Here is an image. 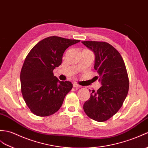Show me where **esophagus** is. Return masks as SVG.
Wrapping results in <instances>:
<instances>
[{
	"label": "esophagus",
	"instance_id": "obj_1",
	"mask_svg": "<svg viewBox=\"0 0 148 148\" xmlns=\"http://www.w3.org/2000/svg\"><path fill=\"white\" fill-rule=\"evenodd\" d=\"M73 86L74 88H81V87L80 85H79L78 84H77L76 82H74V83H73Z\"/></svg>",
	"mask_w": 148,
	"mask_h": 148
}]
</instances>
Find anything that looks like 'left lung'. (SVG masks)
<instances>
[{
	"instance_id": "left-lung-1",
	"label": "left lung",
	"mask_w": 148,
	"mask_h": 148,
	"mask_svg": "<svg viewBox=\"0 0 148 148\" xmlns=\"http://www.w3.org/2000/svg\"><path fill=\"white\" fill-rule=\"evenodd\" d=\"M81 42L93 51L94 69L101 85L97 92H91L90 99L83 105L84 111L94 121L104 122L119 111L127 95L129 84L125 65L121 55L110 44Z\"/></svg>"
}]
</instances>
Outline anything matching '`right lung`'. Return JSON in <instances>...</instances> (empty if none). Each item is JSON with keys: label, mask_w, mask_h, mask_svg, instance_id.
Instances as JSON below:
<instances>
[{"label": "right lung", "mask_w": 148, "mask_h": 148, "mask_svg": "<svg viewBox=\"0 0 148 148\" xmlns=\"http://www.w3.org/2000/svg\"><path fill=\"white\" fill-rule=\"evenodd\" d=\"M80 40L50 36L38 43L24 62L20 74L21 92L31 112L46 116L57 112L73 88L69 81H60L53 71L62 64L69 47Z\"/></svg>", "instance_id": "right-lung-1"}]
</instances>
